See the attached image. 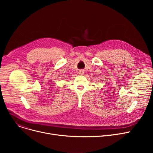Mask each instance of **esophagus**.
Returning <instances> with one entry per match:
<instances>
[{"label": "esophagus", "mask_w": 153, "mask_h": 153, "mask_svg": "<svg viewBox=\"0 0 153 153\" xmlns=\"http://www.w3.org/2000/svg\"><path fill=\"white\" fill-rule=\"evenodd\" d=\"M84 71H82V70H80V71H79V72H78V73H79V74H80V75H82L83 74H84Z\"/></svg>", "instance_id": "esophagus-1"}]
</instances>
